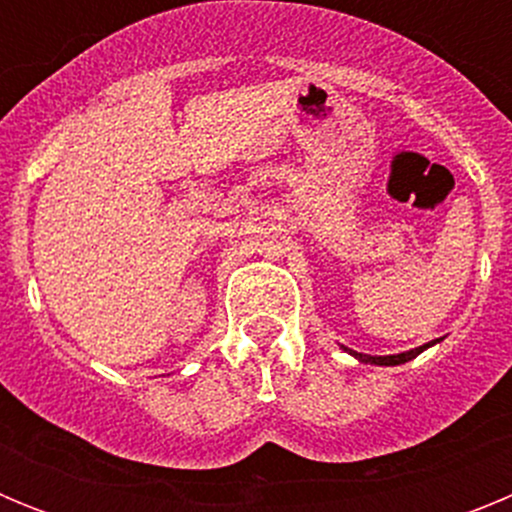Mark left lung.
Returning a JSON list of instances; mask_svg holds the SVG:
<instances>
[{
	"label": "left lung",
	"mask_w": 512,
	"mask_h": 512,
	"mask_svg": "<svg viewBox=\"0 0 512 512\" xmlns=\"http://www.w3.org/2000/svg\"><path fill=\"white\" fill-rule=\"evenodd\" d=\"M436 343H441V338H436V341H431V343H423V346H418V348H410V351H402V354H390V356L359 354V351H351V348H346V346H341V348H343V351H348V354H351V356H354V359H359L361 364H374V366H400V364H405V361L415 359V356H418V354H423L425 348L436 346Z\"/></svg>",
	"instance_id": "left-lung-1"
}]
</instances>
